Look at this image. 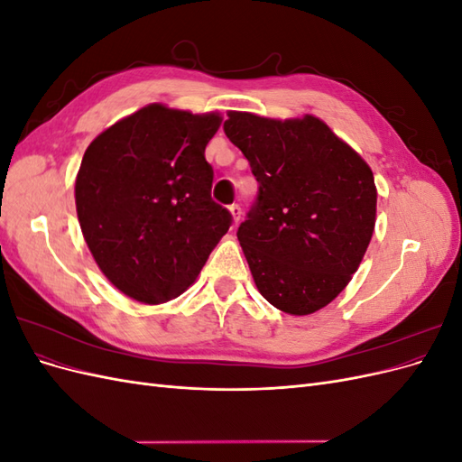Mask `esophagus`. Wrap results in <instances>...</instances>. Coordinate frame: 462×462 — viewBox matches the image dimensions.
Here are the masks:
<instances>
[{"instance_id":"obj_1","label":"esophagus","mask_w":462,"mask_h":462,"mask_svg":"<svg viewBox=\"0 0 462 462\" xmlns=\"http://www.w3.org/2000/svg\"><path fill=\"white\" fill-rule=\"evenodd\" d=\"M229 212H231V216H233V221H235V223L241 219V214H243V212H241V206H239V204H231V206H229Z\"/></svg>"}]
</instances>
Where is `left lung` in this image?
I'll return each instance as SVG.
<instances>
[{
    "mask_svg": "<svg viewBox=\"0 0 462 462\" xmlns=\"http://www.w3.org/2000/svg\"><path fill=\"white\" fill-rule=\"evenodd\" d=\"M258 180L236 236L262 297L306 316L351 282L370 245L377 192L358 153L314 116L265 119L229 111L223 123Z\"/></svg>",
    "mask_w": 462,
    "mask_h": 462,
    "instance_id": "obj_1",
    "label": "left lung"
}]
</instances>
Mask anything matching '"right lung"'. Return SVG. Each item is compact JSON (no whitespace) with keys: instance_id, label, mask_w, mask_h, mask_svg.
I'll use <instances>...</instances> for the list:
<instances>
[{"instance_id":"right-lung-1","label":"right lung","mask_w":462,"mask_h":462,"mask_svg":"<svg viewBox=\"0 0 462 462\" xmlns=\"http://www.w3.org/2000/svg\"><path fill=\"white\" fill-rule=\"evenodd\" d=\"M219 123L217 114L152 104L85 152L75 183L82 235L104 275L138 302L180 295L231 227L204 158Z\"/></svg>"}]
</instances>
